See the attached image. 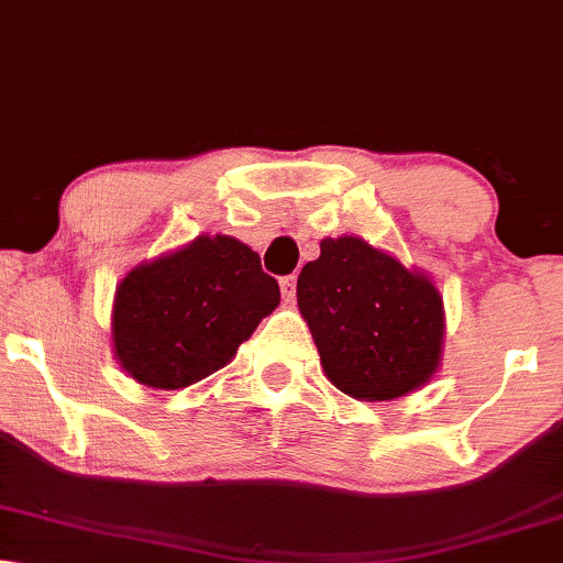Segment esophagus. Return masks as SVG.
<instances>
[{
    "instance_id": "esophagus-1",
    "label": "esophagus",
    "mask_w": 563,
    "mask_h": 563,
    "mask_svg": "<svg viewBox=\"0 0 563 563\" xmlns=\"http://www.w3.org/2000/svg\"><path fill=\"white\" fill-rule=\"evenodd\" d=\"M280 290H283V298H286V301H294V298H296V275L283 277Z\"/></svg>"
}]
</instances>
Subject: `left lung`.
Masks as SVG:
<instances>
[{"mask_svg":"<svg viewBox=\"0 0 563 563\" xmlns=\"http://www.w3.org/2000/svg\"><path fill=\"white\" fill-rule=\"evenodd\" d=\"M319 249L296 296L327 379L366 402L429 384L444 347V301L431 277L361 236H327Z\"/></svg>","mask_w":563,"mask_h":563,"instance_id":"obj_1","label":"left lung"}]
</instances>
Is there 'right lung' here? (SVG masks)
Masks as SVG:
<instances>
[{"label":"right lung","mask_w":563,"mask_h":563,"mask_svg":"<svg viewBox=\"0 0 563 563\" xmlns=\"http://www.w3.org/2000/svg\"><path fill=\"white\" fill-rule=\"evenodd\" d=\"M280 303L275 277L239 239L197 236L140 262L117 286L111 345L119 366L153 389H184L236 355Z\"/></svg>","instance_id":"right-lung-1"}]
</instances>
